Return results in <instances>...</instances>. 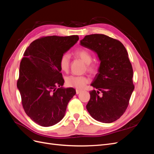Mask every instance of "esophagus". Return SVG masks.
<instances>
[{
	"label": "esophagus",
	"mask_w": 154,
	"mask_h": 154,
	"mask_svg": "<svg viewBox=\"0 0 154 154\" xmlns=\"http://www.w3.org/2000/svg\"><path fill=\"white\" fill-rule=\"evenodd\" d=\"M82 92V90H80V89H76V94H78L79 93H80Z\"/></svg>",
	"instance_id": "34e87169"
}]
</instances>
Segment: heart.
Returning <instances> with one entry per match:
<instances>
[{
    "label": "heart",
    "mask_w": 154,
    "mask_h": 154,
    "mask_svg": "<svg viewBox=\"0 0 154 154\" xmlns=\"http://www.w3.org/2000/svg\"><path fill=\"white\" fill-rule=\"evenodd\" d=\"M75 54L87 63V69L88 72L94 73L97 71V66L92 63V56L89 51L86 49H80L75 51ZM71 56L69 53H64L60 59V67L63 71L67 72L70 66ZM90 79L85 75H70L66 78V83L67 86L76 88H83L89 82Z\"/></svg>",
    "instance_id": "1"
}]
</instances>
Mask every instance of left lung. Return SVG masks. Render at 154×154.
Instances as JSON below:
<instances>
[{
	"instance_id": "obj_1",
	"label": "left lung",
	"mask_w": 154,
	"mask_h": 154,
	"mask_svg": "<svg viewBox=\"0 0 154 154\" xmlns=\"http://www.w3.org/2000/svg\"><path fill=\"white\" fill-rule=\"evenodd\" d=\"M80 44L95 51L100 60L98 72L91 83L97 91L90 92L86 108L94 119L112 123L125 113L134 89L127 49L120 41L102 34L86 35Z\"/></svg>"
}]
</instances>
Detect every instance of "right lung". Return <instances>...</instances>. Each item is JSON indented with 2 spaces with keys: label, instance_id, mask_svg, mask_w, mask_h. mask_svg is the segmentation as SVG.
Here are the masks:
<instances>
[{
  "label": "right lung",
  "instance_id": "add662e5",
  "mask_svg": "<svg viewBox=\"0 0 154 154\" xmlns=\"http://www.w3.org/2000/svg\"><path fill=\"white\" fill-rule=\"evenodd\" d=\"M79 40L78 35L43 36L31 42L24 53L17 87L26 114L35 123L50 127L64 117L69 101L76 94L63 86L60 59Z\"/></svg>",
  "mask_w": 154,
  "mask_h": 154
}]
</instances>
